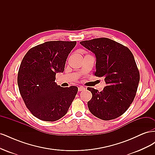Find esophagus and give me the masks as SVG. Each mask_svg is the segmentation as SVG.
<instances>
[{"mask_svg":"<svg viewBox=\"0 0 155 155\" xmlns=\"http://www.w3.org/2000/svg\"><path fill=\"white\" fill-rule=\"evenodd\" d=\"M85 88L84 87H83V86H80V87H79V88H78V91L80 92V91H85Z\"/></svg>","mask_w":155,"mask_h":155,"instance_id":"34e87169","label":"esophagus"}]
</instances>
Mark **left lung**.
<instances>
[{"label":"left lung","instance_id":"obj_1","mask_svg":"<svg viewBox=\"0 0 155 155\" xmlns=\"http://www.w3.org/2000/svg\"><path fill=\"white\" fill-rule=\"evenodd\" d=\"M80 44L96 55L94 75L104 77L106 86L99 92L88 87L92 94L89 110L97 118L110 120L122 115L133 101L140 81L134 56L126 46L103 37Z\"/></svg>","mask_w":155,"mask_h":155}]
</instances>
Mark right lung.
I'll return each mask as SVG.
<instances>
[{"label": "right lung", "instance_id": "obj_1", "mask_svg": "<svg viewBox=\"0 0 155 155\" xmlns=\"http://www.w3.org/2000/svg\"><path fill=\"white\" fill-rule=\"evenodd\" d=\"M76 41H48L31 48L23 58L18 72V89L31 113L39 120L61 118L71 105L78 88H63L55 82L63 72L68 54Z\"/></svg>", "mask_w": 155, "mask_h": 155}]
</instances>
